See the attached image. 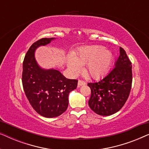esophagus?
<instances>
[{
    "instance_id": "esophagus-1",
    "label": "esophagus",
    "mask_w": 149,
    "mask_h": 149,
    "mask_svg": "<svg viewBox=\"0 0 149 149\" xmlns=\"http://www.w3.org/2000/svg\"><path fill=\"white\" fill-rule=\"evenodd\" d=\"M85 84H86V83H85V81H81V80H79V81H78V87L82 86V85H84Z\"/></svg>"
}]
</instances>
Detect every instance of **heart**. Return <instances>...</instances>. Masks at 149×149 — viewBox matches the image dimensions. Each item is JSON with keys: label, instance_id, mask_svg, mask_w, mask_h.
I'll return each instance as SVG.
<instances>
[{"label": "heart", "instance_id": "b5f03b06", "mask_svg": "<svg viewBox=\"0 0 149 149\" xmlns=\"http://www.w3.org/2000/svg\"><path fill=\"white\" fill-rule=\"evenodd\" d=\"M113 54L102 45L87 46L81 48L73 57L68 58L67 65L73 72H77L80 66L85 65V72L93 79L104 75L111 66Z\"/></svg>", "mask_w": 149, "mask_h": 149}]
</instances>
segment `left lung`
Segmentation results:
<instances>
[{
    "label": "left lung",
    "mask_w": 149,
    "mask_h": 149,
    "mask_svg": "<svg viewBox=\"0 0 149 149\" xmlns=\"http://www.w3.org/2000/svg\"><path fill=\"white\" fill-rule=\"evenodd\" d=\"M119 49L115 68L100 81L87 83L91 89L89 106L99 115L109 116L117 113L129 97L132 83V62L125 51L122 47Z\"/></svg>",
    "instance_id": "left-lung-1"
}]
</instances>
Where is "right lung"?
<instances>
[{
    "label": "right lung",
    "mask_w": 149,
    "mask_h": 149,
    "mask_svg": "<svg viewBox=\"0 0 149 149\" xmlns=\"http://www.w3.org/2000/svg\"><path fill=\"white\" fill-rule=\"evenodd\" d=\"M54 39L42 38L32 45L24 58L22 72V85L28 101L36 113L47 118L58 117L66 111L69 93L77 88L78 83L55 69L40 68L36 62V49Z\"/></svg>",
    "instance_id": "1"
}]
</instances>
